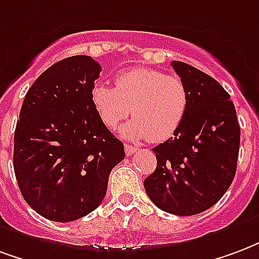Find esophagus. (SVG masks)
Segmentation results:
<instances>
[{"mask_svg":"<svg viewBox=\"0 0 259 259\" xmlns=\"http://www.w3.org/2000/svg\"><path fill=\"white\" fill-rule=\"evenodd\" d=\"M124 152H126L127 156H130V155H133L135 152H137V148H136V147H132V145L129 144H124Z\"/></svg>","mask_w":259,"mask_h":259,"instance_id":"obj_1","label":"esophagus"}]
</instances>
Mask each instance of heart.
Here are the masks:
<instances>
[{
	"label": "heart",
	"instance_id": "heart-1",
	"mask_svg": "<svg viewBox=\"0 0 259 259\" xmlns=\"http://www.w3.org/2000/svg\"><path fill=\"white\" fill-rule=\"evenodd\" d=\"M92 103L101 122L115 129L129 112L133 118L120 127L126 139L160 143L170 139L187 115L189 92L177 75H166L154 68H132L115 78V88L97 85Z\"/></svg>",
	"mask_w": 259,
	"mask_h": 259
}]
</instances>
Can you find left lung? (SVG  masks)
Returning <instances> with one entry per match:
<instances>
[{
  "label": "left lung",
  "instance_id": "8db88e82",
  "mask_svg": "<svg viewBox=\"0 0 259 259\" xmlns=\"http://www.w3.org/2000/svg\"><path fill=\"white\" fill-rule=\"evenodd\" d=\"M171 66L188 88V111L174 137L152 148L158 163L144 188L156 207L185 217L206 211L231 187L240 127L231 96L214 78L183 61Z\"/></svg>",
  "mask_w": 259,
  "mask_h": 259
}]
</instances>
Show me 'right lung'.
I'll return each instance as SVG.
<instances>
[{
  "mask_svg": "<svg viewBox=\"0 0 259 259\" xmlns=\"http://www.w3.org/2000/svg\"><path fill=\"white\" fill-rule=\"evenodd\" d=\"M101 67L71 56L28 89L15 130L13 168L24 200L42 217L70 222L100 206L111 170L124 158L91 93Z\"/></svg>",
  "mask_w": 259,
  "mask_h": 259,
  "instance_id": "obj_1",
  "label": "right lung"
}]
</instances>
